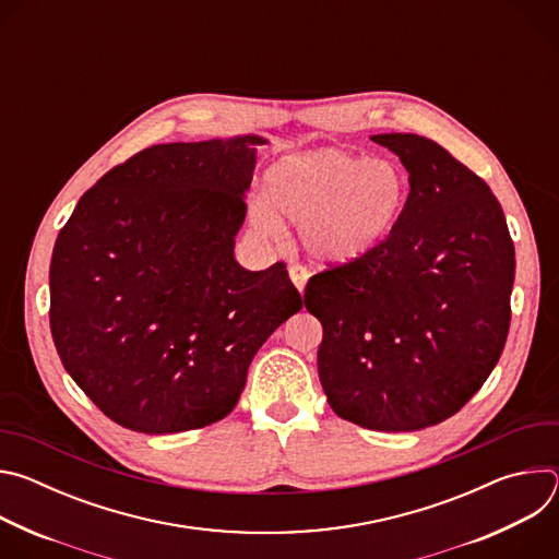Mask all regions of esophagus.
Wrapping results in <instances>:
<instances>
[{
	"mask_svg": "<svg viewBox=\"0 0 559 559\" xmlns=\"http://www.w3.org/2000/svg\"><path fill=\"white\" fill-rule=\"evenodd\" d=\"M289 278H292V283L296 285V289L298 292H302L305 289V283H307V278H309V272L302 267V265H289Z\"/></svg>",
	"mask_w": 559,
	"mask_h": 559,
	"instance_id": "esophagus-1",
	"label": "esophagus"
}]
</instances>
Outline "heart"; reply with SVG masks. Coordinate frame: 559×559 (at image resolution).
<instances>
[{"label":"heart","mask_w":559,"mask_h":559,"mask_svg":"<svg viewBox=\"0 0 559 559\" xmlns=\"http://www.w3.org/2000/svg\"><path fill=\"white\" fill-rule=\"evenodd\" d=\"M409 194L405 173L389 158H362L328 145L289 154L265 175L263 197L250 207L254 229L281 238L300 225L305 252L325 265L356 261L382 243Z\"/></svg>","instance_id":"1"}]
</instances>
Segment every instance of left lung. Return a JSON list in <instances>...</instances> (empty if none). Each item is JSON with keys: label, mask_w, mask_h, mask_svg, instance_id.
I'll list each match as a JSON object with an SVG mask.
<instances>
[{"label": "left lung", "mask_w": 559, "mask_h": 559, "mask_svg": "<svg viewBox=\"0 0 559 559\" xmlns=\"http://www.w3.org/2000/svg\"><path fill=\"white\" fill-rule=\"evenodd\" d=\"M409 173L405 210L365 257L309 278L318 378L336 416L418 431L457 414L500 360L515 248L491 188L418 134H373Z\"/></svg>", "instance_id": "1"}]
</instances>
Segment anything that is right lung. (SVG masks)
<instances>
[{"label":"right lung","instance_id":"right-lung-1","mask_svg":"<svg viewBox=\"0 0 559 559\" xmlns=\"http://www.w3.org/2000/svg\"><path fill=\"white\" fill-rule=\"evenodd\" d=\"M263 143L248 134L145 147L61 227L52 341L117 425L158 436L225 418L261 345L302 307L285 263L248 272L234 261Z\"/></svg>","mask_w":559,"mask_h":559}]
</instances>
